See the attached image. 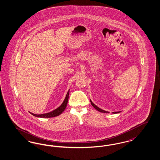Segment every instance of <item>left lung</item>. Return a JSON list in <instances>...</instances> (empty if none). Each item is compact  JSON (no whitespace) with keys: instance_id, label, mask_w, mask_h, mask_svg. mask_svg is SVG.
<instances>
[{"instance_id":"8db88e82","label":"left lung","mask_w":160,"mask_h":160,"mask_svg":"<svg viewBox=\"0 0 160 160\" xmlns=\"http://www.w3.org/2000/svg\"><path fill=\"white\" fill-rule=\"evenodd\" d=\"M90 103H91V104H92V105L96 109V110H98V111H99V112H103V113H109V112L108 111H105V110H103L102 109L100 108H99L98 107H97L95 104H94L92 102V101H91V100H90ZM121 111H117V112H112V114H117V113H119V112H120Z\"/></svg>"}]
</instances>
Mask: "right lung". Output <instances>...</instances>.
I'll use <instances>...</instances> for the list:
<instances>
[{"label": "right lung", "instance_id": "right-lung-1", "mask_svg": "<svg viewBox=\"0 0 160 160\" xmlns=\"http://www.w3.org/2000/svg\"><path fill=\"white\" fill-rule=\"evenodd\" d=\"M69 92H70V90H68L65 98L64 99V101L62 103V104L57 109H55V110L52 111L50 112H48V113H45V114H35L30 112V113L32 115H34L35 117H40V118H51V117H57L58 115H60L62 113V112H64L65 109L67 107V105L68 103V98H69Z\"/></svg>", "mask_w": 160, "mask_h": 160}]
</instances>
